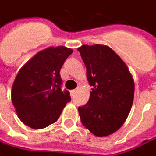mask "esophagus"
I'll return each mask as SVG.
<instances>
[{
    "mask_svg": "<svg viewBox=\"0 0 156 156\" xmlns=\"http://www.w3.org/2000/svg\"><path fill=\"white\" fill-rule=\"evenodd\" d=\"M76 91H77V90H71V96L73 97V96L75 95V93H76Z\"/></svg>",
    "mask_w": 156,
    "mask_h": 156,
    "instance_id": "1",
    "label": "esophagus"
}]
</instances>
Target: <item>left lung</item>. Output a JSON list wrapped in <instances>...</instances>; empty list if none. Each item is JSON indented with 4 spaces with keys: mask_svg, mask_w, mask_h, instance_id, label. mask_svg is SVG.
Instances as JSON below:
<instances>
[{
    "mask_svg": "<svg viewBox=\"0 0 156 156\" xmlns=\"http://www.w3.org/2000/svg\"><path fill=\"white\" fill-rule=\"evenodd\" d=\"M92 86L86 105L78 107L83 125L97 136L119 129L131 110L135 84L131 74L115 51L102 45L78 48Z\"/></svg>",
    "mask_w": 156,
    "mask_h": 156,
    "instance_id": "8db88e82",
    "label": "left lung"
}]
</instances>
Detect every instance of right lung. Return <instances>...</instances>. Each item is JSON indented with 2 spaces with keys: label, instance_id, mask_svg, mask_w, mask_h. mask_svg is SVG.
Masks as SVG:
<instances>
[{
  "label": "right lung",
  "instance_id": "right-lung-1",
  "mask_svg": "<svg viewBox=\"0 0 156 156\" xmlns=\"http://www.w3.org/2000/svg\"><path fill=\"white\" fill-rule=\"evenodd\" d=\"M73 50L48 47L38 52L19 71L11 91L18 117L32 129L46 128L58 119L70 92L61 90L60 69Z\"/></svg>",
  "mask_w": 156,
  "mask_h": 156
}]
</instances>
